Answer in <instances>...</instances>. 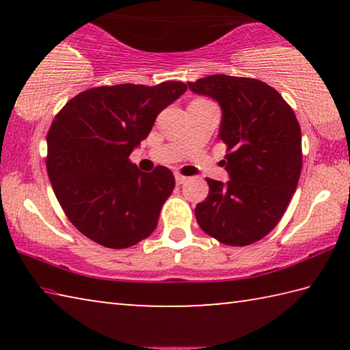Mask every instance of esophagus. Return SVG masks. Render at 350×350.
Wrapping results in <instances>:
<instances>
[{"label":"esophagus","instance_id":"obj_1","mask_svg":"<svg viewBox=\"0 0 350 350\" xmlns=\"http://www.w3.org/2000/svg\"><path fill=\"white\" fill-rule=\"evenodd\" d=\"M185 180H187V177H185V176H182V174H179V173L176 174V182H177V185H182V183L185 182Z\"/></svg>","mask_w":350,"mask_h":350}]
</instances>
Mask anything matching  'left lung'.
Wrapping results in <instances>:
<instances>
[{
	"label": "left lung",
	"instance_id": "1",
	"mask_svg": "<svg viewBox=\"0 0 350 350\" xmlns=\"http://www.w3.org/2000/svg\"><path fill=\"white\" fill-rule=\"evenodd\" d=\"M188 88L221 105L219 139L230 176L227 183L206 177L208 196L194 208L198 224L225 245H250L276 227L298 185L299 123L281 94L256 79L219 74Z\"/></svg>",
	"mask_w": 350,
	"mask_h": 350
}]
</instances>
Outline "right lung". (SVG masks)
<instances>
[{
  "label": "right lung",
  "mask_w": 350,
  "mask_h": 350,
  "mask_svg": "<svg viewBox=\"0 0 350 350\" xmlns=\"http://www.w3.org/2000/svg\"><path fill=\"white\" fill-rule=\"evenodd\" d=\"M185 91L182 81L91 88L55 116L47 133V174L64 215L86 238L128 248L156 230L174 176L167 167L142 173L129 154L159 112Z\"/></svg>",
  "instance_id": "obj_1"
}]
</instances>
